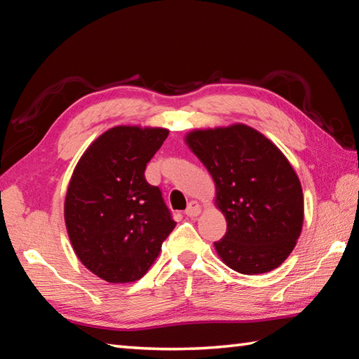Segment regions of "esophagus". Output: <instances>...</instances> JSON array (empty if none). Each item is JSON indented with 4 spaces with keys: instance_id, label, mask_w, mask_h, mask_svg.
<instances>
[{
    "instance_id": "esophagus-1",
    "label": "esophagus",
    "mask_w": 359,
    "mask_h": 359,
    "mask_svg": "<svg viewBox=\"0 0 359 359\" xmlns=\"http://www.w3.org/2000/svg\"><path fill=\"white\" fill-rule=\"evenodd\" d=\"M201 211H202L201 205L197 203L196 201H191V202L188 203V207H187V210H185V215H187L188 217H196V216L201 215Z\"/></svg>"
}]
</instances>
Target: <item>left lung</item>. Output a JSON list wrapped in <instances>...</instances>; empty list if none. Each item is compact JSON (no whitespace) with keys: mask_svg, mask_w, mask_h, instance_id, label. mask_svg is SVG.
<instances>
[{"mask_svg":"<svg viewBox=\"0 0 359 359\" xmlns=\"http://www.w3.org/2000/svg\"><path fill=\"white\" fill-rule=\"evenodd\" d=\"M185 142L216 185L226 219L220 259L242 274L271 271L285 261L304 222L301 182L276 144L247 125L197 129Z\"/></svg>","mask_w":359,"mask_h":359,"instance_id":"obj_1","label":"left lung"}]
</instances>
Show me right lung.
I'll return each mask as SVG.
<instances>
[{
  "mask_svg": "<svg viewBox=\"0 0 359 359\" xmlns=\"http://www.w3.org/2000/svg\"><path fill=\"white\" fill-rule=\"evenodd\" d=\"M168 137L163 128L116 126L90 143L67 187L65 222L75 255L111 284L139 280L174 230L147 163Z\"/></svg>",
  "mask_w": 359,
  "mask_h": 359,
  "instance_id": "add662e5",
  "label": "right lung"
}]
</instances>
